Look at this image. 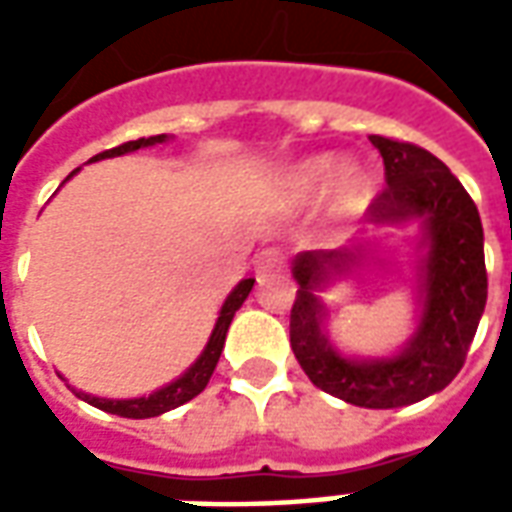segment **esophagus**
<instances>
[{"mask_svg": "<svg viewBox=\"0 0 512 512\" xmlns=\"http://www.w3.org/2000/svg\"><path fill=\"white\" fill-rule=\"evenodd\" d=\"M282 266H285V255H282V249H277V246L263 249L255 260V268L260 277H268V274H274V271H279Z\"/></svg>", "mask_w": 512, "mask_h": 512, "instance_id": "esophagus-1", "label": "esophagus"}]
</instances>
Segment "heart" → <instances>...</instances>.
Segmentation results:
<instances>
[{
	"label": "heart",
	"instance_id": "heart-1",
	"mask_svg": "<svg viewBox=\"0 0 512 512\" xmlns=\"http://www.w3.org/2000/svg\"><path fill=\"white\" fill-rule=\"evenodd\" d=\"M326 172H329V164L326 161H318V164H312L304 172L296 175L293 180V191L304 197V194H312V191H318L323 186V180H326ZM365 200V180L362 175H356V172H345L343 183H340V208L343 211H356L359 205Z\"/></svg>",
	"mask_w": 512,
	"mask_h": 512
}]
</instances>
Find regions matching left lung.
<instances>
[{
  "instance_id": "left-lung-1",
  "label": "left lung",
  "mask_w": 512,
  "mask_h": 512,
  "mask_svg": "<svg viewBox=\"0 0 512 512\" xmlns=\"http://www.w3.org/2000/svg\"><path fill=\"white\" fill-rule=\"evenodd\" d=\"M384 158V191L370 202L376 222L422 216L430 252L425 260V310L414 340L389 362H351L334 354L321 332V301L312 290L329 268L354 260L351 249L307 252L290 310V348L301 370L323 392L351 406L397 408L439 392L461 373L488 299L483 224L477 205L444 161L425 147L392 136H370Z\"/></svg>"
}]
</instances>
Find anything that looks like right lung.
I'll return each mask as SVG.
<instances>
[{"instance_id": "right-lung-1", "label": "right lung", "mask_w": 512, "mask_h": 512, "mask_svg": "<svg viewBox=\"0 0 512 512\" xmlns=\"http://www.w3.org/2000/svg\"><path fill=\"white\" fill-rule=\"evenodd\" d=\"M167 134H158V136H142V139H131V142H123V145L112 147V150H104V153H98L93 156V161L98 158H109V156H123V153H131V150H139V147L145 145H158V142H164ZM255 285V279H244L238 288L227 296L224 301L222 312H219V321H216V329H213L211 340L205 345V351L202 356L194 362V365L178 378V381H172L164 389H158L150 397H139V400H104V397H90V395H79L84 397L87 403H93L95 408H101V411H109V414H117V417H128V419H147V417H158V414H164L169 408H178L183 403H189L191 397H197L208 386L211 381L213 370H216V362H219V356H222L224 348V337H227V329H230V321H233L235 310L241 307L249 296V290Z\"/></svg>"}]
</instances>
